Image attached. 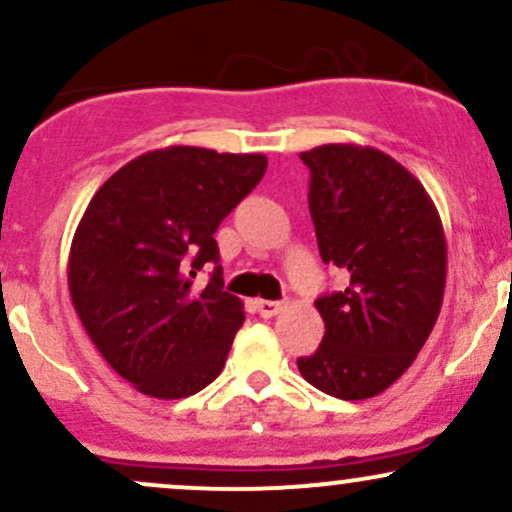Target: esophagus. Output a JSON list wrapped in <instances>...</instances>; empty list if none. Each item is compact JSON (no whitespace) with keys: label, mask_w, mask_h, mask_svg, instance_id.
I'll return each instance as SVG.
<instances>
[{"label":"esophagus","mask_w":512,"mask_h":512,"mask_svg":"<svg viewBox=\"0 0 512 512\" xmlns=\"http://www.w3.org/2000/svg\"><path fill=\"white\" fill-rule=\"evenodd\" d=\"M255 308H257V313H260V317H274L281 308H284V303H279V301H257Z\"/></svg>","instance_id":"obj_1"}]
</instances>
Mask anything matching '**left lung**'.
I'll return each instance as SVG.
<instances>
[{
  "instance_id": "1",
  "label": "left lung",
  "mask_w": 512,
  "mask_h": 512,
  "mask_svg": "<svg viewBox=\"0 0 512 512\" xmlns=\"http://www.w3.org/2000/svg\"><path fill=\"white\" fill-rule=\"evenodd\" d=\"M301 161L320 257L342 269L346 289L315 301L325 337L298 370L325 395L375 397L414 363L438 320L443 223L424 185L383 151L325 144Z\"/></svg>"
}]
</instances>
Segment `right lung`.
<instances>
[{
    "instance_id": "add662e5",
    "label": "right lung",
    "mask_w": 512,
    "mask_h": 512,
    "mask_svg": "<svg viewBox=\"0 0 512 512\" xmlns=\"http://www.w3.org/2000/svg\"><path fill=\"white\" fill-rule=\"evenodd\" d=\"M264 170L262 154L168 146L129 161L88 202L69 293L101 356L144 395L190 397L219 378L245 313L223 291L214 233ZM204 263L215 274L195 290Z\"/></svg>"
}]
</instances>
